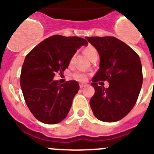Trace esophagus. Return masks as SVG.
Returning <instances> with one entry per match:
<instances>
[{
  "mask_svg": "<svg viewBox=\"0 0 154 154\" xmlns=\"http://www.w3.org/2000/svg\"><path fill=\"white\" fill-rule=\"evenodd\" d=\"M87 84H80V88H84V87H87Z\"/></svg>",
  "mask_w": 154,
  "mask_h": 154,
  "instance_id": "34e87169",
  "label": "esophagus"
}]
</instances>
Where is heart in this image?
I'll list each match as a JSON object with an SVG mask.
<instances>
[{"instance_id":"obj_1","label":"heart","mask_w":154,"mask_h":154,"mask_svg":"<svg viewBox=\"0 0 154 154\" xmlns=\"http://www.w3.org/2000/svg\"><path fill=\"white\" fill-rule=\"evenodd\" d=\"M84 52L87 57L90 58V60H93L94 57H97L98 56V51H97V48L95 47L92 46V45H88V46L86 47L84 49ZM73 61V57H71L70 59V63ZM73 77H74L75 80H78V81L84 82L86 81L87 80V77H88V75H87L86 73L81 72V71H77V72L74 73L73 74Z\"/></svg>"}]
</instances>
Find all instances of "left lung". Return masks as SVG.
Wrapping results in <instances>:
<instances>
[{"label":"left lung","instance_id":"obj_1","mask_svg":"<svg viewBox=\"0 0 154 154\" xmlns=\"http://www.w3.org/2000/svg\"><path fill=\"white\" fill-rule=\"evenodd\" d=\"M100 56V69L92 79L95 94L90 101L99 120L114 122L127 116L135 105L143 83L138 54L116 37H86ZM107 80L109 87L98 85ZM103 83V82H102Z\"/></svg>","mask_w":154,"mask_h":154}]
</instances>
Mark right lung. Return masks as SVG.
I'll list each match as a JSON object with an SVG mask.
<instances>
[{
  "label": "right lung",
  "instance_id": "obj_1",
  "mask_svg": "<svg viewBox=\"0 0 154 154\" xmlns=\"http://www.w3.org/2000/svg\"><path fill=\"white\" fill-rule=\"evenodd\" d=\"M87 44L80 37L54 35L43 40L26 56L21 89L29 109L39 122L57 124L67 116L79 84L76 80L60 84L53 78L56 72L62 74L67 68L77 48Z\"/></svg>",
  "mask_w": 154,
  "mask_h": 154
}]
</instances>
